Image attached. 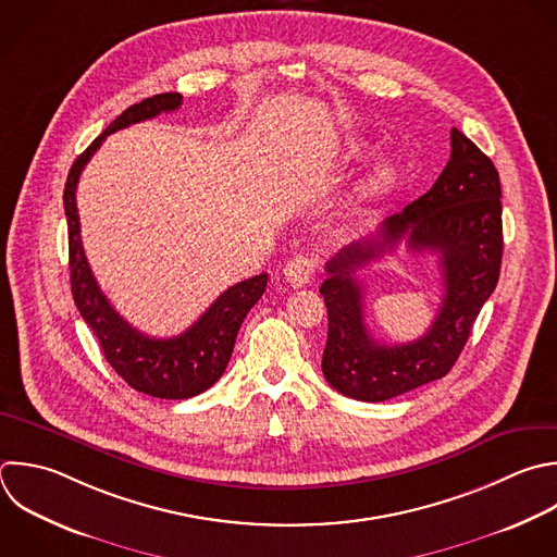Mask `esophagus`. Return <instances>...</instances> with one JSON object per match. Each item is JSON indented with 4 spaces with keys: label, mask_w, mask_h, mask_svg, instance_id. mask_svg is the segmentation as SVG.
<instances>
[{
    "label": "esophagus",
    "mask_w": 557,
    "mask_h": 557,
    "mask_svg": "<svg viewBox=\"0 0 557 557\" xmlns=\"http://www.w3.org/2000/svg\"><path fill=\"white\" fill-rule=\"evenodd\" d=\"M313 274H315V261L309 257H302V255L289 259L283 270V276L292 287L307 285L313 278Z\"/></svg>",
    "instance_id": "esophagus-1"
}]
</instances>
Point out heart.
<instances>
[{
    "instance_id": "1",
    "label": "heart",
    "mask_w": 557,
    "mask_h": 557,
    "mask_svg": "<svg viewBox=\"0 0 557 557\" xmlns=\"http://www.w3.org/2000/svg\"><path fill=\"white\" fill-rule=\"evenodd\" d=\"M363 154H366L363 146H352V148H350V157L363 159ZM400 176H403V165H400L398 161H392V159L381 161V163L370 172V176L366 178V183H363V194H368V196L387 194V191H392V189L398 185Z\"/></svg>"
}]
</instances>
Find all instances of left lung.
Wrapping results in <instances>:
<instances>
[{"instance_id": "left-lung-1", "label": "left lung", "mask_w": 557, "mask_h": 557, "mask_svg": "<svg viewBox=\"0 0 557 557\" xmlns=\"http://www.w3.org/2000/svg\"><path fill=\"white\" fill-rule=\"evenodd\" d=\"M500 183L494 163L457 128L450 159L433 187L389 215L376 235L342 248L322 283L329 335L322 372L339 394L379 403L442 379L468 342L472 322L498 283L503 257ZM400 238L414 251L441 259L445 296L430 331L416 343L385 347L362 322L360 286L354 270L391 249Z\"/></svg>"}]
</instances>
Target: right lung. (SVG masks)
Masks as SVG:
<instances>
[{"mask_svg": "<svg viewBox=\"0 0 557 557\" xmlns=\"http://www.w3.org/2000/svg\"><path fill=\"white\" fill-rule=\"evenodd\" d=\"M183 104L181 94H159L128 107L72 165L63 205L70 231V278L74 302L85 322L96 333L100 348L113 370L137 392L157 398H191L209 389L226 370L235 339L246 313L263 296L268 274L252 276L228 287L220 298L181 335L157 339L133 329L102 294L81 239V218L76 207V187L81 174L107 135L133 124L176 111Z\"/></svg>", "mask_w": 557, "mask_h": 557, "instance_id": "right-lung-1", "label": "right lung"}]
</instances>
